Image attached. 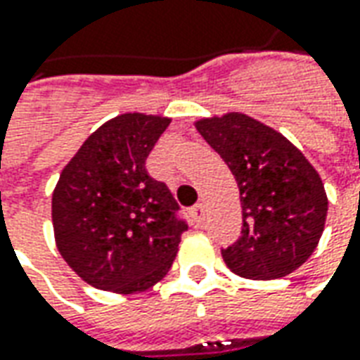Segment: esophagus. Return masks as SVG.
Here are the masks:
<instances>
[{
	"label": "esophagus",
	"mask_w": 360,
	"mask_h": 360,
	"mask_svg": "<svg viewBox=\"0 0 360 360\" xmlns=\"http://www.w3.org/2000/svg\"><path fill=\"white\" fill-rule=\"evenodd\" d=\"M188 214H191V218H193L195 222L200 224V222H202V220H205V206L200 205V202H197V205H195V206H191Z\"/></svg>",
	"instance_id": "34e87169"
}]
</instances>
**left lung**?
<instances>
[{
  "mask_svg": "<svg viewBox=\"0 0 360 360\" xmlns=\"http://www.w3.org/2000/svg\"><path fill=\"white\" fill-rule=\"evenodd\" d=\"M240 188L241 233L222 250L228 269L251 281L290 275L323 232L328 197L318 172L281 132L241 112L197 122Z\"/></svg>",
  "mask_w": 360,
  "mask_h": 360,
  "instance_id": "obj_1",
  "label": "left lung"
}]
</instances>
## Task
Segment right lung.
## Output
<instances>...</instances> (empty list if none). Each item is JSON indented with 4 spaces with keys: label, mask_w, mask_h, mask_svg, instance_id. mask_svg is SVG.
<instances>
[{
    "label": "right lung",
    "mask_w": 360,
    "mask_h": 360,
    "mask_svg": "<svg viewBox=\"0 0 360 360\" xmlns=\"http://www.w3.org/2000/svg\"><path fill=\"white\" fill-rule=\"evenodd\" d=\"M172 120L127 112L87 138L52 195L58 251L87 285L132 294L162 281L187 222L146 160Z\"/></svg>",
    "instance_id": "1"
}]
</instances>
